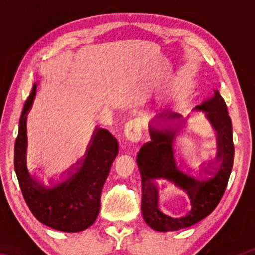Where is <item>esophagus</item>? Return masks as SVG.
I'll list each match as a JSON object with an SVG mask.
<instances>
[{
	"mask_svg": "<svg viewBox=\"0 0 255 255\" xmlns=\"http://www.w3.org/2000/svg\"><path fill=\"white\" fill-rule=\"evenodd\" d=\"M125 137L130 142H138L142 137V124L138 119L128 122L125 126Z\"/></svg>",
	"mask_w": 255,
	"mask_h": 255,
	"instance_id": "esophagus-1",
	"label": "esophagus"
}]
</instances>
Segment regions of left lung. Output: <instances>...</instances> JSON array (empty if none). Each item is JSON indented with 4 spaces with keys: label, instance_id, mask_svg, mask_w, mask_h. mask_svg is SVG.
Wrapping results in <instances>:
<instances>
[{
    "label": "left lung",
    "instance_id": "left-lung-1",
    "mask_svg": "<svg viewBox=\"0 0 255 255\" xmlns=\"http://www.w3.org/2000/svg\"><path fill=\"white\" fill-rule=\"evenodd\" d=\"M194 111L205 112L206 117L217 131L218 153L216 159L220 160V164L218 167H214L209 163L215 172H209L206 167L205 172L213 176L205 181H198L185 174L176 166L173 151V141L177 129L158 130L150 126L151 141L144 143L139 150L136 161L141 174L142 216L147 225L155 231H177L197 224L217 207L228 185L234 166L235 144L232 123L226 102L219 91L216 90L213 97L205 100ZM169 118L181 119L182 115L172 113ZM161 177L173 181L189 194L192 209L185 218L171 219L157 209V190L153 181Z\"/></svg>",
    "mask_w": 255,
    "mask_h": 255
}]
</instances>
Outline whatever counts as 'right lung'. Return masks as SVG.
<instances>
[{
  "mask_svg": "<svg viewBox=\"0 0 255 255\" xmlns=\"http://www.w3.org/2000/svg\"><path fill=\"white\" fill-rule=\"evenodd\" d=\"M36 83L26 100L19 118L14 147V169L25 202L35 218L63 232L83 231L93 225L101 207V193L118 154L113 134L96 128L88 152L78 172L61 184L48 188L34 180L26 169V115L34 101Z\"/></svg>",
  "mask_w": 255,
  "mask_h": 255,
  "instance_id": "right-lung-1",
  "label": "right lung"
}]
</instances>
